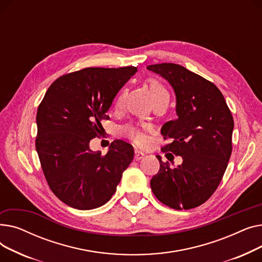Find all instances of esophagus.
<instances>
[{"instance_id": "esophagus-1", "label": "esophagus", "mask_w": 262, "mask_h": 262, "mask_svg": "<svg viewBox=\"0 0 262 262\" xmlns=\"http://www.w3.org/2000/svg\"><path fill=\"white\" fill-rule=\"evenodd\" d=\"M145 155H144V153H142V152H139V150H136L135 152V160H141L143 157H144Z\"/></svg>"}]
</instances>
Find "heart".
Returning <instances> with one entry per match:
<instances>
[{
	"label": "heart",
	"mask_w": 262,
	"mask_h": 262,
	"mask_svg": "<svg viewBox=\"0 0 262 262\" xmlns=\"http://www.w3.org/2000/svg\"><path fill=\"white\" fill-rule=\"evenodd\" d=\"M146 85L148 87V91H149L150 96H152L153 101H155L156 99L160 98V96H162L164 94H168L166 88H164L160 84V82L155 78H147L146 79ZM124 96H125V92H124V91L118 96L116 105H115V108L117 110H119L121 108L123 100H124ZM122 132L134 144L138 145V146L144 145L147 141L146 136L143 133V130L139 126L134 125V124H128V125L124 126Z\"/></svg>",
	"instance_id": "obj_1"
}]
</instances>
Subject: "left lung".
<instances>
[{
    "label": "left lung",
    "instance_id": "left-lung-1",
    "mask_svg": "<svg viewBox=\"0 0 262 262\" xmlns=\"http://www.w3.org/2000/svg\"><path fill=\"white\" fill-rule=\"evenodd\" d=\"M147 69L166 78L175 91L177 119L161 127L163 139L172 142L161 150L183 158L182 164L171 169L157 156L160 168L150 188L170 208H195L214 193L227 168L232 150L231 113L213 82L185 67L164 62Z\"/></svg>",
    "mask_w": 262,
    "mask_h": 262
}]
</instances>
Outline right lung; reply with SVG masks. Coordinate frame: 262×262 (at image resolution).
Wrapping results in <instances>:
<instances>
[{
	"mask_svg": "<svg viewBox=\"0 0 262 262\" xmlns=\"http://www.w3.org/2000/svg\"><path fill=\"white\" fill-rule=\"evenodd\" d=\"M136 67L85 68L58 77L37 112L36 149L53 193L70 207L88 210L106 204L117 190L134 148L122 140L106 155L89 142L100 137L101 122Z\"/></svg>",
	"mask_w": 262,
	"mask_h": 262,
	"instance_id": "1",
	"label": "right lung"
}]
</instances>
